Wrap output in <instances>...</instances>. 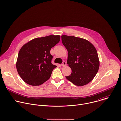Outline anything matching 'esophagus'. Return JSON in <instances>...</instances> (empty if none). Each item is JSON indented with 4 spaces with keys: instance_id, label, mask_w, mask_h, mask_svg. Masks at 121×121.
<instances>
[{
    "instance_id": "obj_1",
    "label": "esophagus",
    "mask_w": 121,
    "mask_h": 121,
    "mask_svg": "<svg viewBox=\"0 0 121 121\" xmlns=\"http://www.w3.org/2000/svg\"><path fill=\"white\" fill-rule=\"evenodd\" d=\"M66 65V62H65V61H63V63H62V66H63V67H64V66H65Z\"/></svg>"
}]
</instances>
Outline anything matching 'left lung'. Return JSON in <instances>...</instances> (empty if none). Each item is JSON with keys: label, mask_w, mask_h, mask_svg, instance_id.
I'll list each match as a JSON object with an SVG mask.
<instances>
[{"label": "left lung", "mask_w": 121, "mask_h": 121, "mask_svg": "<svg viewBox=\"0 0 121 121\" xmlns=\"http://www.w3.org/2000/svg\"><path fill=\"white\" fill-rule=\"evenodd\" d=\"M62 42L68 51L67 64L71 75L65 78L76 86L88 84L97 74L99 62L97 50L88 40L73 36H61Z\"/></svg>", "instance_id": "obj_1"}]
</instances>
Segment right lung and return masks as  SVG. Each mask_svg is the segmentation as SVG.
<instances>
[{
    "label": "right lung",
    "instance_id": "add662e5",
    "mask_svg": "<svg viewBox=\"0 0 121 121\" xmlns=\"http://www.w3.org/2000/svg\"><path fill=\"white\" fill-rule=\"evenodd\" d=\"M60 35H49L34 39L20 49L16 68L19 75L27 84L39 86L48 80L57 66L51 63V49L60 41Z\"/></svg>",
    "mask_w": 121,
    "mask_h": 121
}]
</instances>
